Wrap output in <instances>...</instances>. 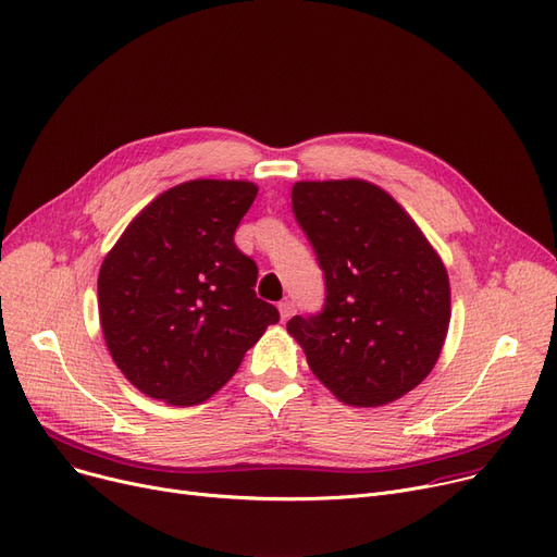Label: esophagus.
Segmentation results:
<instances>
[{"label":"esophagus","mask_w":557,"mask_h":557,"mask_svg":"<svg viewBox=\"0 0 557 557\" xmlns=\"http://www.w3.org/2000/svg\"><path fill=\"white\" fill-rule=\"evenodd\" d=\"M277 309H280V318L282 320H288L290 315H294V311H296V307H294V302H290V300H282L277 305Z\"/></svg>","instance_id":"obj_1"}]
</instances>
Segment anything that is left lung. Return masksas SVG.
Returning a JSON list of instances; mask_svg holds the SVG:
<instances>
[{"label": "left lung", "mask_w": 557, "mask_h": 557, "mask_svg": "<svg viewBox=\"0 0 557 557\" xmlns=\"http://www.w3.org/2000/svg\"><path fill=\"white\" fill-rule=\"evenodd\" d=\"M294 214L325 273V309L286 332L347 406H384L422 384L451 320L449 275L418 223L368 181H300Z\"/></svg>", "instance_id": "obj_1"}]
</instances>
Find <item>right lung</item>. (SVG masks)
Listing matches in <instances>:
<instances>
[{"mask_svg": "<svg viewBox=\"0 0 557 557\" xmlns=\"http://www.w3.org/2000/svg\"><path fill=\"white\" fill-rule=\"evenodd\" d=\"M248 181L198 178L153 198L99 271V320L128 382L171 406L210 399L280 313L255 294L257 263L234 230Z\"/></svg>", "mask_w": 557, "mask_h": 557, "instance_id": "add662e5", "label": "right lung"}]
</instances>
